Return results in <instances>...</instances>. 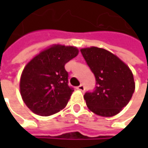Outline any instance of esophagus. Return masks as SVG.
I'll use <instances>...</instances> for the list:
<instances>
[{
    "instance_id": "1",
    "label": "esophagus",
    "mask_w": 148,
    "mask_h": 148,
    "mask_svg": "<svg viewBox=\"0 0 148 148\" xmlns=\"http://www.w3.org/2000/svg\"><path fill=\"white\" fill-rule=\"evenodd\" d=\"M77 90H79L80 92H84L85 91V86L83 85H79V86H77Z\"/></svg>"
}]
</instances>
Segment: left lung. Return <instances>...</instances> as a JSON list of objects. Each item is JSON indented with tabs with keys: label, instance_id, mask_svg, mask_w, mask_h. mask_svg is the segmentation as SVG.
Masks as SVG:
<instances>
[{
	"label": "left lung",
	"instance_id": "8db88e82",
	"mask_svg": "<svg viewBox=\"0 0 148 148\" xmlns=\"http://www.w3.org/2000/svg\"><path fill=\"white\" fill-rule=\"evenodd\" d=\"M96 78V89L84 95L88 109L101 116L118 114L130 101L135 89L132 71L111 52L98 47L80 49Z\"/></svg>",
	"mask_w": 148,
	"mask_h": 148
}]
</instances>
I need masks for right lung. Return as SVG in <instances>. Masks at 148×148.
Returning <instances> with one entry per match:
<instances>
[{
    "mask_svg": "<svg viewBox=\"0 0 148 148\" xmlns=\"http://www.w3.org/2000/svg\"><path fill=\"white\" fill-rule=\"evenodd\" d=\"M78 54L74 46L53 45L25 65L19 90L24 103L33 113L48 116L66 107L74 90L68 85L64 66Z\"/></svg>",
    "mask_w": 148,
    "mask_h": 148,
    "instance_id": "obj_1",
    "label": "right lung"
}]
</instances>
